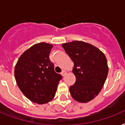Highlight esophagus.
<instances>
[{
    "instance_id": "34e87169",
    "label": "esophagus",
    "mask_w": 125,
    "mask_h": 125,
    "mask_svg": "<svg viewBox=\"0 0 125 125\" xmlns=\"http://www.w3.org/2000/svg\"><path fill=\"white\" fill-rule=\"evenodd\" d=\"M66 73H67V72L65 71H62V73H61V74H62L63 76H65V74H66Z\"/></svg>"
}]
</instances>
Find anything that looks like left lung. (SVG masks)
I'll return each instance as SVG.
<instances>
[{
  "instance_id": "1",
  "label": "left lung",
  "mask_w": 125,
  "mask_h": 125,
  "mask_svg": "<svg viewBox=\"0 0 125 125\" xmlns=\"http://www.w3.org/2000/svg\"><path fill=\"white\" fill-rule=\"evenodd\" d=\"M63 48L74 63L76 82L69 87L75 101L88 103L99 95L108 73L104 54L97 47L82 41L65 43Z\"/></svg>"
}]
</instances>
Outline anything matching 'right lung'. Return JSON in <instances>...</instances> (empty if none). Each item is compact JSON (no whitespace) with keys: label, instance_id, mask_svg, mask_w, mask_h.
Returning <instances> with one entry per match:
<instances>
[{"label":"right lung","instance_id":"obj_1","mask_svg":"<svg viewBox=\"0 0 125 125\" xmlns=\"http://www.w3.org/2000/svg\"><path fill=\"white\" fill-rule=\"evenodd\" d=\"M52 47V45L43 42L35 44L21 55L15 67L19 88L30 101L39 104L52 100L62 78L55 72L49 59Z\"/></svg>","mask_w":125,"mask_h":125}]
</instances>
